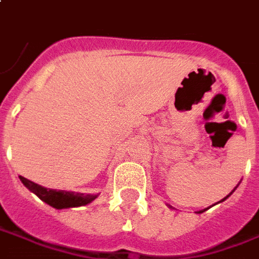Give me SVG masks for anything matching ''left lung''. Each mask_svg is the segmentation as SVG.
Masks as SVG:
<instances>
[{
    "instance_id": "left-lung-1",
    "label": "left lung",
    "mask_w": 259,
    "mask_h": 259,
    "mask_svg": "<svg viewBox=\"0 0 259 259\" xmlns=\"http://www.w3.org/2000/svg\"><path fill=\"white\" fill-rule=\"evenodd\" d=\"M237 185H239V184H237ZM236 188H237V187H235V189H236ZM235 189H233V191H232V192L229 193V195H227V196H225V198L222 199V200H220V202H218V203H221V202H224V200H227V199L229 198V196H231L232 193L235 192ZM212 206H214V204H212ZM168 207H171V206H168ZM210 207H211V206H210ZM210 207H207V208H203V210H199L198 214H200V212H204V211H206V210H208V208H210Z\"/></svg>"
}]
</instances>
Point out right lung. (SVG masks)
I'll return each instance as SVG.
<instances>
[{
  "label": "right lung",
  "mask_w": 259,
  "mask_h": 259,
  "mask_svg": "<svg viewBox=\"0 0 259 259\" xmlns=\"http://www.w3.org/2000/svg\"><path fill=\"white\" fill-rule=\"evenodd\" d=\"M20 181L23 185L35 193L42 202L48 203L52 207L61 210V208H70V207H79L85 206L95 200L100 193H79V192H70V191H57V189H51L41 187L38 184L32 183L27 178L20 176Z\"/></svg>",
  "instance_id": "obj_1"
}]
</instances>
